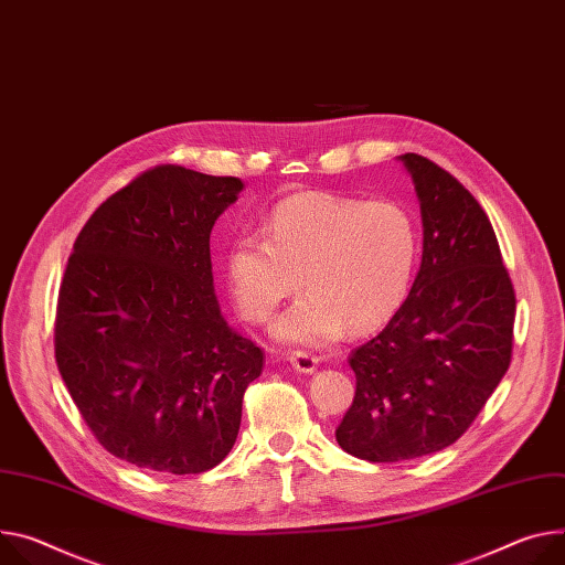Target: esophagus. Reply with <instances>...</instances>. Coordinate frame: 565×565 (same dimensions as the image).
Here are the masks:
<instances>
[{
    "mask_svg": "<svg viewBox=\"0 0 565 565\" xmlns=\"http://www.w3.org/2000/svg\"><path fill=\"white\" fill-rule=\"evenodd\" d=\"M290 365L299 374H313L318 370V358L306 353V351H295V353H290Z\"/></svg>",
    "mask_w": 565,
    "mask_h": 565,
    "instance_id": "1",
    "label": "esophagus"
}]
</instances>
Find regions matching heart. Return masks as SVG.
<instances>
[{"label": "heart", "instance_id": "obj_1", "mask_svg": "<svg viewBox=\"0 0 565 565\" xmlns=\"http://www.w3.org/2000/svg\"><path fill=\"white\" fill-rule=\"evenodd\" d=\"M417 256V223L398 202L313 191L279 202L268 236L234 238L225 270L241 316L259 324L303 277L309 292L273 333L286 344L320 347L347 327L365 333L385 324L413 286Z\"/></svg>", "mask_w": 565, "mask_h": 565}]
</instances>
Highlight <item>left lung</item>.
I'll list each match as a JSON object with an SVG mask.
<instances>
[{
	"mask_svg": "<svg viewBox=\"0 0 565 565\" xmlns=\"http://www.w3.org/2000/svg\"><path fill=\"white\" fill-rule=\"evenodd\" d=\"M422 207L424 254L387 327L349 355L355 396L335 439L367 461L437 452L473 424L511 361L516 295L478 200L435 162L398 156Z\"/></svg>",
	"mask_w": 565,
	"mask_h": 565,
	"instance_id": "obj_1",
	"label": "left lung"
}]
</instances>
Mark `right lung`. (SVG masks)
<instances>
[{"instance_id":"1","label":"right lung","mask_w":565,"mask_h":565,"mask_svg":"<svg viewBox=\"0 0 565 565\" xmlns=\"http://www.w3.org/2000/svg\"><path fill=\"white\" fill-rule=\"evenodd\" d=\"M238 178L156 167L81 230L56 311V363L85 424L148 471H210L232 450L264 351L214 292L210 236Z\"/></svg>"}]
</instances>
